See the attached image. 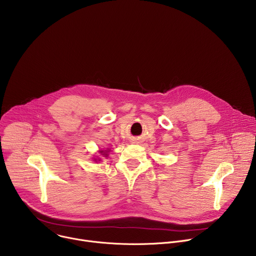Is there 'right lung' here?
Masks as SVG:
<instances>
[{
    "label": "right lung",
    "instance_id": "1",
    "mask_svg": "<svg viewBox=\"0 0 256 256\" xmlns=\"http://www.w3.org/2000/svg\"><path fill=\"white\" fill-rule=\"evenodd\" d=\"M109 151H110L109 149H107V150H100V151H99V153H100L102 156L107 157V156H108V152H109ZM97 160H98V159L94 158V161H95V162H97ZM99 161H100V160H99Z\"/></svg>",
    "mask_w": 256,
    "mask_h": 256
}]
</instances>
